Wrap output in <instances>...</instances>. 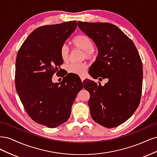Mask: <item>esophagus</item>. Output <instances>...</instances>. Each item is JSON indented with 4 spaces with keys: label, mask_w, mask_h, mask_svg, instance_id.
Here are the masks:
<instances>
[{
    "label": "esophagus",
    "mask_w": 157,
    "mask_h": 157,
    "mask_svg": "<svg viewBox=\"0 0 157 157\" xmlns=\"http://www.w3.org/2000/svg\"><path fill=\"white\" fill-rule=\"evenodd\" d=\"M80 78H81V81L83 82L84 80V77H80Z\"/></svg>",
    "instance_id": "obj_1"
}]
</instances>
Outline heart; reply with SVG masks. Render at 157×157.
Wrapping results in <instances>:
<instances>
[{
  "label": "heart",
  "mask_w": 157,
  "mask_h": 157,
  "mask_svg": "<svg viewBox=\"0 0 157 157\" xmlns=\"http://www.w3.org/2000/svg\"><path fill=\"white\" fill-rule=\"evenodd\" d=\"M73 45L77 48L85 52V55L87 58H90L92 56V51L94 48L92 40L89 37L80 35L76 36L73 39ZM60 56L63 61H66L69 57V48L66 44H63L60 48ZM87 65L86 63H71L67 65V70L69 73L83 76L86 72Z\"/></svg>",
  "instance_id": "heart-1"
}]
</instances>
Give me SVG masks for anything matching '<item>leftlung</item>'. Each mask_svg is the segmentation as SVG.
Segmentation results:
<instances>
[{
  "label": "left lung",
  "mask_w": 157,
  "mask_h": 157,
  "mask_svg": "<svg viewBox=\"0 0 157 157\" xmlns=\"http://www.w3.org/2000/svg\"><path fill=\"white\" fill-rule=\"evenodd\" d=\"M77 25L98 50L90 75L108 79L104 86L89 79L84 81V88L90 95V115L104 127H117L132 117L140 103L143 65L140 54L132 40L115 25L79 21Z\"/></svg>",
  "instance_id": "8db88e82"
}]
</instances>
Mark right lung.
Wrapping results in <instances>:
<instances>
[{
	"mask_svg": "<svg viewBox=\"0 0 157 157\" xmlns=\"http://www.w3.org/2000/svg\"><path fill=\"white\" fill-rule=\"evenodd\" d=\"M77 28L76 21L42 26L33 31L17 52L15 84L17 92L32 120L48 128L67 121L82 82L74 84L66 76L61 82L52 76L63 63L60 48Z\"/></svg>",
	"mask_w": 157,
	"mask_h": 157,
	"instance_id": "right-lung-1",
	"label": "right lung"
}]
</instances>
